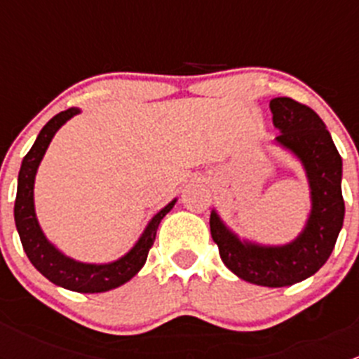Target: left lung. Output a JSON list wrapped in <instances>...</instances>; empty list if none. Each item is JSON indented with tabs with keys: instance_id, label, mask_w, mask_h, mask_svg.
Wrapping results in <instances>:
<instances>
[{
	"instance_id": "8db88e82",
	"label": "left lung",
	"mask_w": 359,
	"mask_h": 359,
	"mask_svg": "<svg viewBox=\"0 0 359 359\" xmlns=\"http://www.w3.org/2000/svg\"><path fill=\"white\" fill-rule=\"evenodd\" d=\"M276 142L302 161L311 189V213L302 233L283 247L241 241L213 210L210 233L222 262L241 280L260 287H290L313 276L330 257L344 222L342 158L323 119L311 107L276 97L269 104Z\"/></svg>"
}]
</instances>
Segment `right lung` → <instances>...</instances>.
Here are the masks:
<instances>
[{
    "instance_id": "1",
    "label": "right lung",
    "mask_w": 359,
    "mask_h": 359,
    "mask_svg": "<svg viewBox=\"0 0 359 359\" xmlns=\"http://www.w3.org/2000/svg\"><path fill=\"white\" fill-rule=\"evenodd\" d=\"M79 112L78 107L59 112L53 116L48 123L41 128L38 139L32 144L31 151L22 159V166L19 172V184H17V198L13 215H15V226L19 231L20 241L25 255L29 257L32 266L57 287L67 288V290L79 293H100L118 288L132 280L142 266L146 264L147 253L156 240V231L163 217L173 208L177 200L170 201L163 210L147 224L146 231L135 247L130 250L121 259L109 264H83L69 259L62 252H59L43 234L34 212V177L38 166L52 142L57 130Z\"/></svg>"
}]
</instances>
